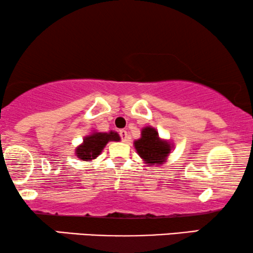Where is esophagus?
Listing matches in <instances>:
<instances>
[{
  "instance_id": "34e87169",
  "label": "esophagus",
  "mask_w": 253,
  "mask_h": 253,
  "mask_svg": "<svg viewBox=\"0 0 253 253\" xmlns=\"http://www.w3.org/2000/svg\"><path fill=\"white\" fill-rule=\"evenodd\" d=\"M120 137H121V139L123 140L124 143H126L127 142V139H129V136H127V132L126 130H120Z\"/></svg>"
}]
</instances>
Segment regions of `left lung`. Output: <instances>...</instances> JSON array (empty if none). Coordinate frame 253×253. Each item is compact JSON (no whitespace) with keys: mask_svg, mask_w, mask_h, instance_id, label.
<instances>
[{"mask_svg":"<svg viewBox=\"0 0 253 253\" xmlns=\"http://www.w3.org/2000/svg\"><path fill=\"white\" fill-rule=\"evenodd\" d=\"M134 147L138 155L147 164H152V165L162 164L170 151L169 144L160 140L158 132L150 126L143 129L142 137L134 142Z\"/></svg>","mask_w":253,"mask_h":253,"instance_id":"8db88e82","label":"left lung"}]
</instances>
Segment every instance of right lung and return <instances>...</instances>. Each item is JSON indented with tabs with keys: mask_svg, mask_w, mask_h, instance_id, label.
<instances>
[{
	"mask_svg": "<svg viewBox=\"0 0 253 253\" xmlns=\"http://www.w3.org/2000/svg\"><path fill=\"white\" fill-rule=\"evenodd\" d=\"M109 140H120V136L113 131H110L109 133L96 132L90 134L84 139L83 145L77 149V156L83 160L96 158Z\"/></svg>",
	"mask_w": 253,
	"mask_h": 253,
	"instance_id": "obj_1",
	"label": "right lung"
}]
</instances>
